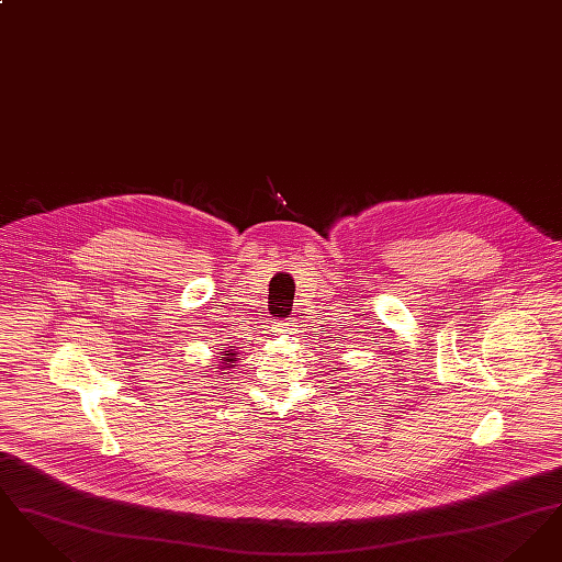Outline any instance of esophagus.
<instances>
[{
  "label": "esophagus",
  "mask_w": 562,
  "mask_h": 562,
  "mask_svg": "<svg viewBox=\"0 0 562 562\" xmlns=\"http://www.w3.org/2000/svg\"><path fill=\"white\" fill-rule=\"evenodd\" d=\"M294 326H296L294 321H276L269 328L273 335H293Z\"/></svg>",
  "instance_id": "34e87169"
}]
</instances>
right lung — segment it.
I'll use <instances>...</instances> for the list:
<instances>
[{"instance_id": "right-lung-1", "label": "right lung", "mask_w": 562, "mask_h": 562, "mask_svg": "<svg viewBox=\"0 0 562 562\" xmlns=\"http://www.w3.org/2000/svg\"><path fill=\"white\" fill-rule=\"evenodd\" d=\"M236 356H238V353H234V351H232V349H229V351H221V356H218V358H221V360H223V362H221V364H223V369H221V371H227V373H223L224 376L218 378L217 376L218 371H214V379H229V376H232V374H229V369H234V367H238V364H234V362H236V360H240V358H236ZM202 374H206V373H202ZM206 376H209V374H206ZM232 379H236V376H232Z\"/></svg>"}]
</instances>
